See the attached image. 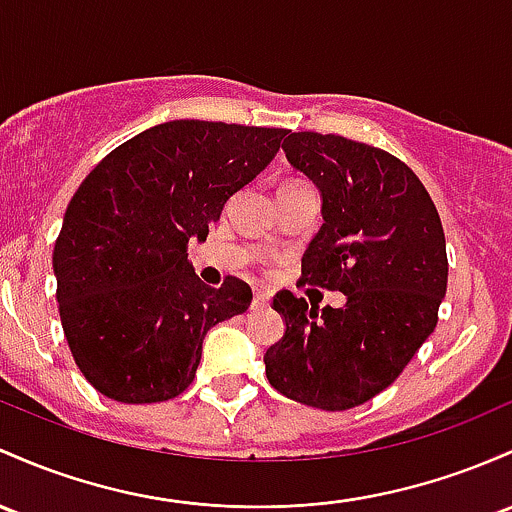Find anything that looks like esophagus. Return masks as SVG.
<instances>
[{"label":"esophagus","instance_id":"1","mask_svg":"<svg viewBox=\"0 0 512 512\" xmlns=\"http://www.w3.org/2000/svg\"><path fill=\"white\" fill-rule=\"evenodd\" d=\"M269 303V294H265V291H255V299H252V306L260 308V306H267Z\"/></svg>","mask_w":512,"mask_h":512}]
</instances>
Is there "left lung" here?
I'll return each mask as SVG.
<instances>
[{
	"mask_svg": "<svg viewBox=\"0 0 512 512\" xmlns=\"http://www.w3.org/2000/svg\"><path fill=\"white\" fill-rule=\"evenodd\" d=\"M286 160L323 196V226L301 284L342 291V308L274 296L284 338L265 355L269 384L291 401L347 411L391 386L437 325L447 291L440 213L406 162L374 145L301 131Z\"/></svg>",
	"mask_w": 512,
	"mask_h": 512,
	"instance_id": "left-lung-1",
	"label": "left lung"
}]
</instances>
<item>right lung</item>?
I'll return each mask as SVG.
<instances>
[{
  "label": "right lung",
  "mask_w": 512,
  "mask_h": 512,
  "mask_svg": "<svg viewBox=\"0 0 512 512\" xmlns=\"http://www.w3.org/2000/svg\"><path fill=\"white\" fill-rule=\"evenodd\" d=\"M286 128L170 121L84 177L53 250L58 311L84 379L121 403H160L194 381L206 333L252 291L211 289L187 260L223 206L277 155Z\"/></svg>",
  "instance_id": "add662e5"
}]
</instances>
